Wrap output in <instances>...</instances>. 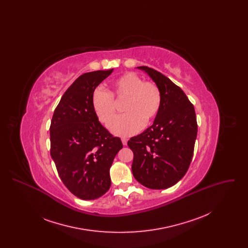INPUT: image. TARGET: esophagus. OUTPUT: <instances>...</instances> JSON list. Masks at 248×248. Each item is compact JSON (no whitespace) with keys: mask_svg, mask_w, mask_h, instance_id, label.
Returning <instances> with one entry per match:
<instances>
[{"mask_svg":"<svg viewBox=\"0 0 248 248\" xmlns=\"http://www.w3.org/2000/svg\"><path fill=\"white\" fill-rule=\"evenodd\" d=\"M122 143L125 146V145H127V139H125V138H122Z\"/></svg>","mask_w":248,"mask_h":248,"instance_id":"esophagus-1","label":"esophagus"}]
</instances>
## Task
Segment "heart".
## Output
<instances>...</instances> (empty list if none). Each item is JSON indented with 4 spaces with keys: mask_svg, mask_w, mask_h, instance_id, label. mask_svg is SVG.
Listing matches in <instances>:
<instances>
[{
    "mask_svg": "<svg viewBox=\"0 0 248 248\" xmlns=\"http://www.w3.org/2000/svg\"><path fill=\"white\" fill-rule=\"evenodd\" d=\"M126 99L123 115L114 119L109 130L120 137H129L141 130L154 120L161 108L162 94L159 87L152 82H144L134 72H126L112 83L111 92L96 88L92 95V106L98 120L108 124L116 114V104L113 99Z\"/></svg>",
    "mask_w": 248,
    "mask_h": 248,
    "instance_id": "obj_1",
    "label": "heart"
}]
</instances>
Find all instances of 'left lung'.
Masks as SVG:
<instances>
[{"label": "left lung", "mask_w": 248, "mask_h": 248, "mask_svg": "<svg viewBox=\"0 0 248 248\" xmlns=\"http://www.w3.org/2000/svg\"><path fill=\"white\" fill-rule=\"evenodd\" d=\"M138 69L159 87L162 104L154 124L127 142L134 154L132 172L149 189H167L189 169L197 137L195 110L182 89L164 74L146 66Z\"/></svg>", "instance_id": "1"}]
</instances>
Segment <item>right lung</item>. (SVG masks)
Returning a JSON list of instances; mask_svg holds the SVG:
<instances>
[{
    "label": "right lung",
    "instance_id": "right-lung-1",
    "mask_svg": "<svg viewBox=\"0 0 248 248\" xmlns=\"http://www.w3.org/2000/svg\"><path fill=\"white\" fill-rule=\"evenodd\" d=\"M108 71L83 73L62 95L50 125V154L72 194L94 200L110 187L109 168L123 143L99 123L92 106L96 86Z\"/></svg>",
    "mask_w": 248,
    "mask_h": 248
}]
</instances>
